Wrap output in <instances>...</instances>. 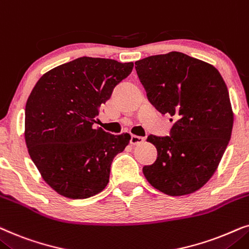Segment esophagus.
I'll return each mask as SVG.
<instances>
[{
    "label": "esophagus",
    "mask_w": 249,
    "mask_h": 249,
    "mask_svg": "<svg viewBox=\"0 0 249 249\" xmlns=\"http://www.w3.org/2000/svg\"><path fill=\"white\" fill-rule=\"evenodd\" d=\"M144 142L143 137H139V135H132L131 137V143L132 144H141Z\"/></svg>",
    "instance_id": "34e87169"
}]
</instances>
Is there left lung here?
<instances>
[{
    "instance_id": "left-lung-1",
    "label": "left lung",
    "mask_w": 249,
    "mask_h": 249,
    "mask_svg": "<svg viewBox=\"0 0 249 249\" xmlns=\"http://www.w3.org/2000/svg\"><path fill=\"white\" fill-rule=\"evenodd\" d=\"M151 105L174 121L167 137L148 135L157 159L142 168L152 187L168 196L197 191L212 178L233 125L228 88L213 66L181 52L135 61Z\"/></svg>"
}]
</instances>
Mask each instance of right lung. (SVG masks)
<instances>
[{
    "label": "right lung",
    "instance_id": "1",
    "mask_svg": "<svg viewBox=\"0 0 249 249\" xmlns=\"http://www.w3.org/2000/svg\"><path fill=\"white\" fill-rule=\"evenodd\" d=\"M133 62L82 57L38 79L25 109V141L43 180L61 196L85 199L109 182L115 156L131 140L95 126L99 108Z\"/></svg>",
    "mask_w": 249,
    "mask_h": 249
}]
</instances>
